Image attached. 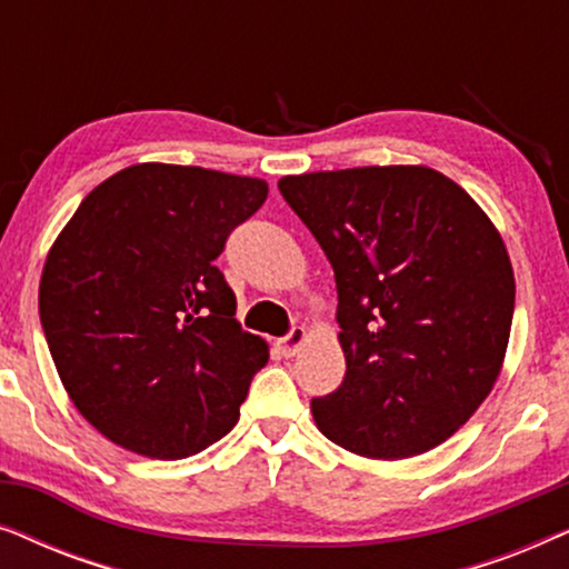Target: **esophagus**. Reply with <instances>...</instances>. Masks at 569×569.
Wrapping results in <instances>:
<instances>
[{
    "label": "esophagus",
    "mask_w": 569,
    "mask_h": 569,
    "mask_svg": "<svg viewBox=\"0 0 569 569\" xmlns=\"http://www.w3.org/2000/svg\"><path fill=\"white\" fill-rule=\"evenodd\" d=\"M308 339V331L302 329V326H295V329L287 333V337H282V339H277V349L279 352H282L284 357H292L295 352H298V349L302 347V341Z\"/></svg>",
    "instance_id": "34e87169"
}]
</instances>
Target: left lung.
Returning <instances> with one entry per match:
<instances>
[{
  "label": "left lung",
  "instance_id": "8db88e82",
  "mask_svg": "<svg viewBox=\"0 0 569 569\" xmlns=\"http://www.w3.org/2000/svg\"><path fill=\"white\" fill-rule=\"evenodd\" d=\"M279 191L337 279L347 372L310 401L326 438L399 461L446 442L492 391L516 277L500 232L427 166L284 176Z\"/></svg>",
  "mask_w": 569,
  "mask_h": 569
}]
</instances>
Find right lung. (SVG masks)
<instances>
[{
  "label": "right lung",
  "mask_w": 569,
  "mask_h": 569,
  "mask_svg": "<svg viewBox=\"0 0 569 569\" xmlns=\"http://www.w3.org/2000/svg\"><path fill=\"white\" fill-rule=\"evenodd\" d=\"M261 178L139 162L96 186L46 256L38 313L77 411L131 453L176 461L236 427L267 341L240 329L214 259Z\"/></svg>",
  "instance_id": "right-lung-1"
}]
</instances>
